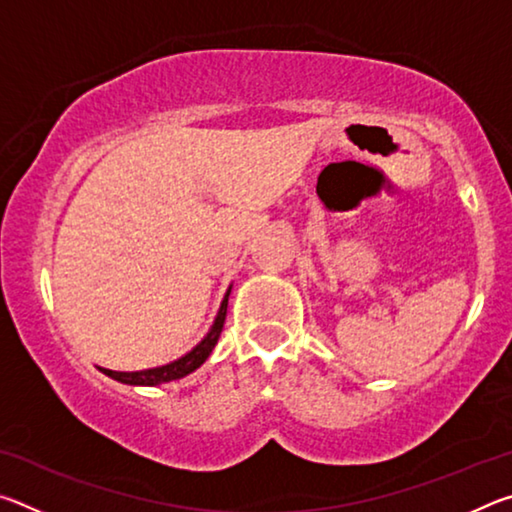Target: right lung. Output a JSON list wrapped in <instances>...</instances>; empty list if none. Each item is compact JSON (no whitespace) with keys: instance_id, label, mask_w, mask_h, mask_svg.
<instances>
[{"instance_id":"right-lung-1","label":"right lung","mask_w":512,"mask_h":512,"mask_svg":"<svg viewBox=\"0 0 512 512\" xmlns=\"http://www.w3.org/2000/svg\"><path fill=\"white\" fill-rule=\"evenodd\" d=\"M228 296H230V289H228V293H225L221 309H219V316H216L210 334H207L192 352H187L185 357H180L173 363H167V366L140 370V372H117V370H106V368H99V370L103 372V375L117 379V381H121V384H131V386H158V384H167V381L189 375V372H194L207 357H210V352L214 350L216 341H219L221 329L225 323V314H228Z\"/></svg>"}]
</instances>
